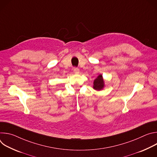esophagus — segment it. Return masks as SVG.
Segmentation results:
<instances>
[{
    "instance_id": "34e87169",
    "label": "esophagus",
    "mask_w": 157,
    "mask_h": 157,
    "mask_svg": "<svg viewBox=\"0 0 157 157\" xmlns=\"http://www.w3.org/2000/svg\"><path fill=\"white\" fill-rule=\"evenodd\" d=\"M74 72L76 74H79V69L78 68H74Z\"/></svg>"
}]
</instances>
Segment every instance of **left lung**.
<instances>
[{"mask_svg": "<svg viewBox=\"0 0 157 157\" xmlns=\"http://www.w3.org/2000/svg\"><path fill=\"white\" fill-rule=\"evenodd\" d=\"M104 87V82L102 75H99L94 81L93 88L97 91H101Z\"/></svg>", "mask_w": 157, "mask_h": 157, "instance_id": "1", "label": "left lung"}]
</instances>
